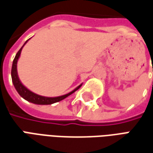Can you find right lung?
Wrapping results in <instances>:
<instances>
[{
	"label": "right lung",
	"instance_id": "right-lung-1",
	"mask_svg": "<svg viewBox=\"0 0 153 153\" xmlns=\"http://www.w3.org/2000/svg\"><path fill=\"white\" fill-rule=\"evenodd\" d=\"M28 40H29V39H28ZM28 40H27L25 42V43L24 44V46L27 43V42H28ZM24 46L19 49V51L18 52H17V54H16L15 59L13 60V65H12L11 69V78L13 84H14V86H15L16 91L18 92L19 94L24 99L27 100L29 102L37 104V105H51V104L58 102H60L61 100L65 99V97L71 95L72 93H74L76 90L79 89L80 87L82 86V84H80V85H79V86L77 87L76 88H74L73 91H71V92H70L69 93L65 94V95H62V96L56 97H48L40 96V95H38V94H36V93L31 92V91L29 89H28L25 85H23V83H21V81L19 79L18 72H17V62H18L19 58L20 56L21 51L22 49H23Z\"/></svg>",
	"mask_w": 153,
	"mask_h": 153
}]
</instances>
